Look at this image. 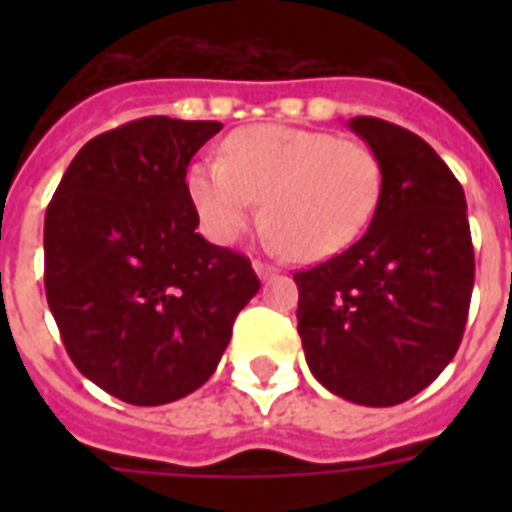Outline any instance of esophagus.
Wrapping results in <instances>:
<instances>
[{"label": "esophagus", "instance_id": "34e87169", "mask_svg": "<svg viewBox=\"0 0 512 512\" xmlns=\"http://www.w3.org/2000/svg\"><path fill=\"white\" fill-rule=\"evenodd\" d=\"M252 268H255V273L260 276V279H268V276H273V273H276V268L268 263H255Z\"/></svg>", "mask_w": 512, "mask_h": 512}]
</instances>
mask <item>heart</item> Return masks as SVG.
I'll use <instances>...</instances> for the list:
<instances>
[{
  "label": "heart",
  "mask_w": 512,
  "mask_h": 512,
  "mask_svg": "<svg viewBox=\"0 0 512 512\" xmlns=\"http://www.w3.org/2000/svg\"><path fill=\"white\" fill-rule=\"evenodd\" d=\"M380 193V159L366 143L284 124L231 132L223 159L188 170V196L209 239H239L263 199V228L297 263L348 249Z\"/></svg>",
  "instance_id": "obj_1"
}]
</instances>
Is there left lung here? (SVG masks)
<instances>
[{
	"mask_svg": "<svg viewBox=\"0 0 512 512\" xmlns=\"http://www.w3.org/2000/svg\"><path fill=\"white\" fill-rule=\"evenodd\" d=\"M382 167L372 223L345 252L295 273L297 332L335 396L393 406L452 361L468 321L476 257L460 180L414 132L350 119Z\"/></svg>",
	"mask_w": 512,
	"mask_h": 512,
	"instance_id": "left-lung-1",
	"label": "left lung"
}]
</instances>
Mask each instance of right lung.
Listing matches in <instances>:
<instances>
[{"label": "right lung", "instance_id": "add662e5", "mask_svg": "<svg viewBox=\"0 0 512 512\" xmlns=\"http://www.w3.org/2000/svg\"><path fill=\"white\" fill-rule=\"evenodd\" d=\"M220 122L146 116L74 156L44 215V292L76 369L135 406L212 377L257 295L247 257L196 233L185 172Z\"/></svg>", "mask_w": 512, "mask_h": 512}]
</instances>
